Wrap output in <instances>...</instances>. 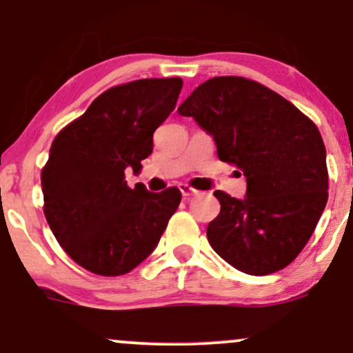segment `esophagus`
<instances>
[{"mask_svg": "<svg viewBox=\"0 0 353 353\" xmlns=\"http://www.w3.org/2000/svg\"><path fill=\"white\" fill-rule=\"evenodd\" d=\"M179 190H181L182 197H192V196H197V194H199V190L190 188L189 184H179Z\"/></svg>", "mask_w": 353, "mask_h": 353, "instance_id": "1", "label": "esophagus"}]
</instances>
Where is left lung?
<instances>
[{
	"mask_svg": "<svg viewBox=\"0 0 353 353\" xmlns=\"http://www.w3.org/2000/svg\"><path fill=\"white\" fill-rule=\"evenodd\" d=\"M214 137L219 159L241 169L245 199L216 190L208 225L212 249L250 275L283 269L301 254L329 197L325 145L317 125L257 81L217 76L177 108Z\"/></svg>",
	"mask_w": 353,
	"mask_h": 353,
	"instance_id": "obj_1",
	"label": "left lung"
}]
</instances>
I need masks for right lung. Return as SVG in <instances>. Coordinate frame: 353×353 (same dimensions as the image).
<instances>
[{
    "instance_id": "add662e5",
    "label": "right lung",
    "mask_w": 353,
    "mask_h": 353,
    "mask_svg": "<svg viewBox=\"0 0 353 353\" xmlns=\"http://www.w3.org/2000/svg\"><path fill=\"white\" fill-rule=\"evenodd\" d=\"M181 78L119 84L58 132L41 171L44 216L76 264L114 277L131 272L156 249L181 190L131 189L124 171H139L152 134L176 108Z\"/></svg>"
}]
</instances>
